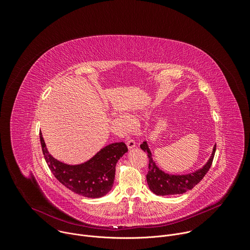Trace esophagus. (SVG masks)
I'll use <instances>...</instances> for the list:
<instances>
[{"label": "esophagus", "instance_id": "34e87169", "mask_svg": "<svg viewBox=\"0 0 250 250\" xmlns=\"http://www.w3.org/2000/svg\"><path fill=\"white\" fill-rule=\"evenodd\" d=\"M126 146H127V147L129 148V149H131V148H133V147H135V141L133 140V139H127L126 140Z\"/></svg>", "mask_w": 250, "mask_h": 250}]
</instances>
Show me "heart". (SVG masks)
Instances as JSON below:
<instances>
[{
  "mask_svg": "<svg viewBox=\"0 0 250 250\" xmlns=\"http://www.w3.org/2000/svg\"><path fill=\"white\" fill-rule=\"evenodd\" d=\"M123 119H124V121H125V123H128V122H129V118H128V117H126V116H124V117H123Z\"/></svg>",
  "mask_w": 250,
  "mask_h": 250,
  "instance_id": "obj_1",
  "label": "heart"
}]
</instances>
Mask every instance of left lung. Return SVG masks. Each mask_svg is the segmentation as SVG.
I'll return each mask as SVG.
<instances>
[{
    "label": "left lung",
    "mask_w": 250,
    "mask_h": 250,
    "mask_svg": "<svg viewBox=\"0 0 250 250\" xmlns=\"http://www.w3.org/2000/svg\"><path fill=\"white\" fill-rule=\"evenodd\" d=\"M140 148L147 153L149 160L148 173L146 175L148 187L150 191H152L157 196L179 195L193 189L198 183L201 182V180L209 170L216 152L215 146L208 161L203 166V168L186 175H171L165 173L156 166L155 162L152 159V154L150 149L148 148L146 141L140 145Z\"/></svg>",
    "instance_id": "1"
}]
</instances>
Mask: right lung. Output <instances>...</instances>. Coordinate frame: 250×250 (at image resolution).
Here are the masks:
<instances>
[{
    "instance_id": "right-lung-1",
    "label": "right lung",
    "mask_w": 250,
    "mask_h": 250,
    "mask_svg": "<svg viewBox=\"0 0 250 250\" xmlns=\"http://www.w3.org/2000/svg\"><path fill=\"white\" fill-rule=\"evenodd\" d=\"M40 137L45 161L62 185L80 196L93 199L101 198L111 191L117 162L127 152L125 142H116L104 146L82 164L69 165L51 156L42 132H40Z\"/></svg>"
}]
</instances>
